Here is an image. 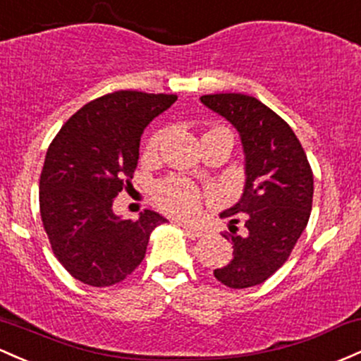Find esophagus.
<instances>
[{
	"label": "esophagus",
	"instance_id": "1",
	"mask_svg": "<svg viewBox=\"0 0 361 361\" xmlns=\"http://www.w3.org/2000/svg\"><path fill=\"white\" fill-rule=\"evenodd\" d=\"M178 224H180L181 228L185 229V231H188L190 235L197 236V238H199V236L204 235V231H202L200 228H197V226H193L192 223H187V221H180V223H178Z\"/></svg>",
	"mask_w": 361,
	"mask_h": 361
}]
</instances>
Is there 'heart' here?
Returning a JSON list of instances; mask_svg holds the SVG:
<instances>
[{
	"label": "heart",
	"instance_id": "b5f03b06",
	"mask_svg": "<svg viewBox=\"0 0 361 361\" xmlns=\"http://www.w3.org/2000/svg\"><path fill=\"white\" fill-rule=\"evenodd\" d=\"M224 130V128H216ZM164 133L157 132L150 137L149 150H156ZM156 199L162 209L173 214H192L199 209L200 192L195 185L183 178H169V180L161 181L156 188Z\"/></svg>",
	"mask_w": 361,
	"mask_h": 361
}]
</instances>
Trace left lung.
Returning a JSON list of instances; mask_svg holds the SVG:
<instances>
[{"mask_svg": "<svg viewBox=\"0 0 361 361\" xmlns=\"http://www.w3.org/2000/svg\"><path fill=\"white\" fill-rule=\"evenodd\" d=\"M200 101L240 133L247 176L240 200L219 214L229 219L233 259L214 276L233 290L257 286L286 262L307 228L314 174L291 126L259 99L209 94Z\"/></svg>", "mask_w": 361, "mask_h": 361, "instance_id": "8db88e82", "label": "left lung"}]
</instances>
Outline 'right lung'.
Listing matches in <instances>:
<instances>
[{
	"instance_id": "1",
	"label": "right lung",
	"mask_w": 361,
	"mask_h": 361,
	"mask_svg": "<svg viewBox=\"0 0 361 361\" xmlns=\"http://www.w3.org/2000/svg\"><path fill=\"white\" fill-rule=\"evenodd\" d=\"M176 99L137 90L106 94L78 109L47 149L39 180L41 219L59 264L84 284L113 286L132 274L150 233L166 223L154 211L121 219L113 202L133 178L145 126Z\"/></svg>"
}]
</instances>
